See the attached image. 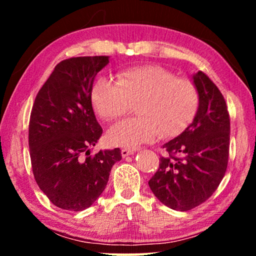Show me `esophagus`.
Here are the masks:
<instances>
[{
  "label": "esophagus",
  "mask_w": 256,
  "mask_h": 256,
  "mask_svg": "<svg viewBox=\"0 0 256 256\" xmlns=\"http://www.w3.org/2000/svg\"><path fill=\"white\" fill-rule=\"evenodd\" d=\"M120 154H122V157H128V156H131L134 154V150L133 149H122V151H120Z\"/></svg>",
  "instance_id": "obj_1"
}]
</instances>
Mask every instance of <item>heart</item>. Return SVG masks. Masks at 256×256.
Here are the masks:
<instances>
[{
  "label": "heart",
  "mask_w": 256,
  "mask_h": 256,
  "mask_svg": "<svg viewBox=\"0 0 256 256\" xmlns=\"http://www.w3.org/2000/svg\"><path fill=\"white\" fill-rule=\"evenodd\" d=\"M196 86L188 79H177L157 66L128 68L118 80L100 78L92 90L94 110L104 120H114L136 104L138 118L115 124L108 138L112 144L136 148L156 138H170L188 126L198 108Z\"/></svg>",
  "instance_id": "b5f03b06"
}]
</instances>
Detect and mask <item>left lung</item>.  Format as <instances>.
<instances>
[{
  "mask_svg": "<svg viewBox=\"0 0 256 256\" xmlns=\"http://www.w3.org/2000/svg\"><path fill=\"white\" fill-rule=\"evenodd\" d=\"M198 92L196 116L180 136L162 146L167 156L149 180L156 198L172 210L188 211L206 201L227 170L230 120L220 90L204 73L192 76Z\"/></svg>",
  "mask_w": 256,
  "mask_h": 256,
  "instance_id": "8db88e82",
  "label": "left lung"
}]
</instances>
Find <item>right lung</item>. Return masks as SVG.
I'll list each match as a JSON object with an SVG mask.
<instances>
[{"mask_svg":"<svg viewBox=\"0 0 256 256\" xmlns=\"http://www.w3.org/2000/svg\"><path fill=\"white\" fill-rule=\"evenodd\" d=\"M110 56H81L55 66L34 99L29 122V149L34 180L60 209L82 211L105 190L120 150L90 154L102 128L92 110L94 78Z\"/></svg>","mask_w":256,"mask_h":256,"instance_id":"obj_1","label":"right lung"}]
</instances>
